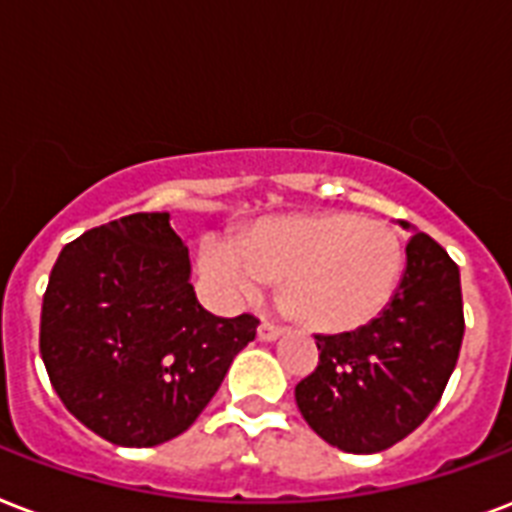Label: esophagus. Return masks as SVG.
Instances as JSON below:
<instances>
[{
  "instance_id": "esophagus-1",
  "label": "esophagus",
  "mask_w": 512,
  "mask_h": 512,
  "mask_svg": "<svg viewBox=\"0 0 512 512\" xmlns=\"http://www.w3.org/2000/svg\"><path fill=\"white\" fill-rule=\"evenodd\" d=\"M280 334H283V326H277L272 320H261L259 323V339H264V342H275Z\"/></svg>"
}]
</instances>
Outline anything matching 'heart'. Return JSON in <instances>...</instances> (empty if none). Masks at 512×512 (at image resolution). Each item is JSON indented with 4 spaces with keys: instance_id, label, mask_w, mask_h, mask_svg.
<instances>
[{
    "instance_id": "1",
    "label": "heart",
    "mask_w": 512,
    "mask_h": 512,
    "mask_svg": "<svg viewBox=\"0 0 512 512\" xmlns=\"http://www.w3.org/2000/svg\"><path fill=\"white\" fill-rule=\"evenodd\" d=\"M403 248L382 221L358 213H310L269 219L243 245L211 235L200 245V272L227 304H248L267 280L293 318L320 331L366 326L398 288Z\"/></svg>"
}]
</instances>
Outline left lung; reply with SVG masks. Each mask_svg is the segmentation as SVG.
I'll return each mask as SVG.
<instances>
[{"label":"left lung","instance_id":"left-lung-1","mask_svg":"<svg viewBox=\"0 0 512 512\" xmlns=\"http://www.w3.org/2000/svg\"><path fill=\"white\" fill-rule=\"evenodd\" d=\"M462 336L459 267L433 237L417 232L406 245L398 291L379 318L358 331L315 336L318 368L296 384L301 417L336 449H390L438 406Z\"/></svg>","mask_w":512,"mask_h":512}]
</instances>
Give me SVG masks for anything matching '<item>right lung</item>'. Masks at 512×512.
<instances>
[{
  "label": "right lung",
  "instance_id": "add662e5",
  "mask_svg": "<svg viewBox=\"0 0 512 512\" xmlns=\"http://www.w3.org/2000/svg\"><path fill=\"white\" fill-rule=\"evenodd\" d=\"M168 213H130L61 251L39 352L63 406L114 446H160L194 425L259 318H216L194 296Z\"/></svg>",
  "mask_w": 512,
  "mask_h": 512
}]
</instances>
